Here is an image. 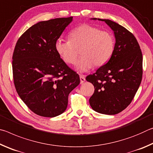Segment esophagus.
<instances>
[{
	"instance_id": "obj_1",
	"label": "esophagus",
	"mask_w": 153,
	"mask_h": 153,
	"mask_svg": "<svg viewBox=\"0 0 153 153\" xmlns=\"http://www.w3.org/2000/svg\"><path fill=\"white\" fill-rule=\"evenodd\" d=\"M79 79H80V84H82L83 83L85 82V80H86L84 75H79Z\"/></svg>"
}]
</instances>
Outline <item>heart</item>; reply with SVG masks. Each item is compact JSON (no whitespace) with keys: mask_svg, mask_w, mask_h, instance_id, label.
Wrapping results in <instances>:
<instances>
[{"mask_svg":"<svg viewBox=\"0 0 153 153\" xmlns=\"http://www.w3.org/2000/svg\"><path fill=\"white\" fill-rule=\"evenodd\" d=\"M55 46L59 56L68 64L76 63L78 55L76 48L82 47V56L77 62L76 69L84 73L93 65L100 67L107 63L113 53L115 40L109 32L84 24L71 31L69 40L58 39Z\"/></svg>","mask_w":153,"mask_h":153,"instance_id":"obj_1","label":"heart"}]
</instances>
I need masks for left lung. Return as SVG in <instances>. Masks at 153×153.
<instances>
[{
  "label": "left lung",
  "mask_w": 153,
  "mask_h": 153,
  "mask_svg": "<svg viewBox=\"0 0 153 153\" xmlns=\"http://www.w3.org/2000/svg\"><path fill=\"white\" fill-rule=\"evenodd\" d=\"M90 19L105 22L113 30L115 44L109 61L86 77L94 86L89 102L98 113L115 115L130 104L140 85L142 52L134 36L121 25L109 19Z\"/></svg>",
  "instance_id": "1"
}]
</instances>
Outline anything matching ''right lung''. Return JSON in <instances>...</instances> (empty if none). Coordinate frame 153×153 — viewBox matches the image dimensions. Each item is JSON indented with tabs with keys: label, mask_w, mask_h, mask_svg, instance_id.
<instances>
[{
	"label": "right lung",
	"mask_w": 153,
	"mask_h": 153,
	"mask_svg": "<svg viewBox=\"0 0 153 153\" xmlns=\"http://www.w3.org/2000/svg\"><path fill=\"white\" fill-rule=\"evenodd\" d=\"M73 17L42 21L19 38L13 55L15 88L33 113L46 117L63 113L68 96L80 83L55 49V42Z\"/></svg>",
	"instance_id": "add662e5"
}]
</instances>
